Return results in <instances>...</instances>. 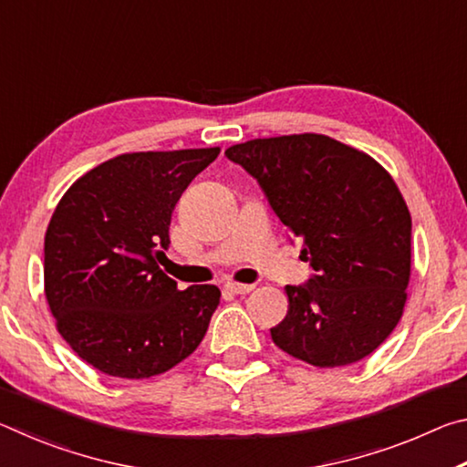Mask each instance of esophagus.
Instances as JSON below:
<instances>
[{
	"label": "esophagus",
	"instance_id": "1",
	"mask_svg": "<svg viewBox=\"0 0 467 467\" xmlns=\"http://www.w3.org/2000/svg\"><path fill=\"white\" fill-rule=\"evenodd\" d=\"M253 284H239V282H226V290L233 292V295H247V292H251Z\"/></svg>",
	"mask_w": 467,
	"mask_h": 467
}]
</instances>
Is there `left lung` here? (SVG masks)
I'll list each match as a JSON object with an SVG mask.
<instances>
[{"label": "left lung", "mask_w": 467, "mask_h": 467, "mask_svg": "<svg viewBox=\"0 0 467 467\" xmlns=\"http://www.w3.org/2000/svg\"><path fill=\"white\" fill-rule=\"evenodd\" d=\"M224 154L257 179L315 270L284 288L274 344L321 368L375 352L404 313L412 264V218L389 172L321 133L249 140Z\"/></svg>", "instance_id": "obj_1"}]
</instances>
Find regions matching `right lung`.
<instances>
[{
	"mask_svg": "<svg viewBox=\"0 0 467 467\" xmlns=\"http://www.w3.org/2000/svg\"><path fill=\"white\" fill-rule=\"evenodd\" d=\"M218 154L115 156L78 179L55 208L45 234V296L61 337L100 373H167L208 331L218 286L179 290L158 262L181 193Z\"/></svg>",
	"mask_w": 467,
	"mask_h": 467,
	"instance_id": "add662e5",
	"label": "right lung"
}]
</instances>
